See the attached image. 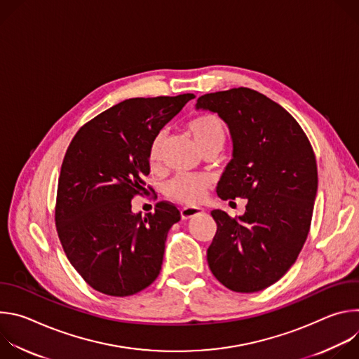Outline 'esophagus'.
I'll return each mask as SVG.
<instances>
[{"label":"esophagus","instance_id":"obj_1","mask_svg":"<svg viewBox=\"0 0 359 359\" xmlns=\"http://www.w3.org/2000/svg\"><path fill=\"white\" fill-rule=\"evenodd\" d=\"M204 210L201 208H194V206H187V208H182L180 209V216L183 220H187V219H191L197 215H201Z\"/></svg>","mask_w":359,"mask_h":359}]
</instances>
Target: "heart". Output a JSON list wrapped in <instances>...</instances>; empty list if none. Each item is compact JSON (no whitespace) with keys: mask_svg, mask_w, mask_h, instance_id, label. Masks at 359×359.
I'll return each instance as SVG.
<instances>
[{"mask_svg":"<svg viewBox=\"0 0 359 359\" xmlns=\"http://www.w3.org/2000/svg\"><path fill=\"white\" fill-rule=\"evenodd\" d=\"M189 132L194 137L198 147L206 153L210 150H220L226 142V128L219 116L213 114H204L191 119L187 125ZM165 140V130H159L151 137L147 147V161L150 166H158L162 158V146ZM209 187V179L203 175L179 173L165 184V193L168 197L186 203H198L206 189Z\"/></svg>","mask_w":359,"mask_h":359,"instance_id":"heart-1","label":"heart"}]
</instances>
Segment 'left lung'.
<instances>
[{
    "instance_id": "1",
    "label": "left lung",
    "mask_w": 359,
    "mask_h": 359,
    "mask_svg": "<svg viewBox=\"0 0 359 359\" xmlns=\"http://www.w3.org/2000/svg\"><path fill=\"white\" fill-rule=\"evenodd\" d=\"M196 107L217 112L233 139L217 196L247 198L238 219L212 212L209 267L231 291H262L290 270L309 236L318 187L313 146L283 107L254 89L206 93Z\"/></svg>"
}]
</instances>
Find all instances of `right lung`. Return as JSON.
Masks as SVG:
<instances>
[{
	"mask_svg": "<svg viewBox=\"0 0 359 359\" xmlns=\"http://www.w3.org/2000/svg\"><path fill=\"white\" fill-rule=\"evenodd\" d=\"M193 97L126 99L86 122L67 149L57 233L74 269L102 294L133 295L161 273L168 231L180 213L173 203L158 201L153 213L133 215L130 201L146 190L151 137Z\"/></svg>",
	"mask_w": 359,
	"mask_h": 359,
	"instance_id": "1",
	"label": "right lung"
}]
</instances>
